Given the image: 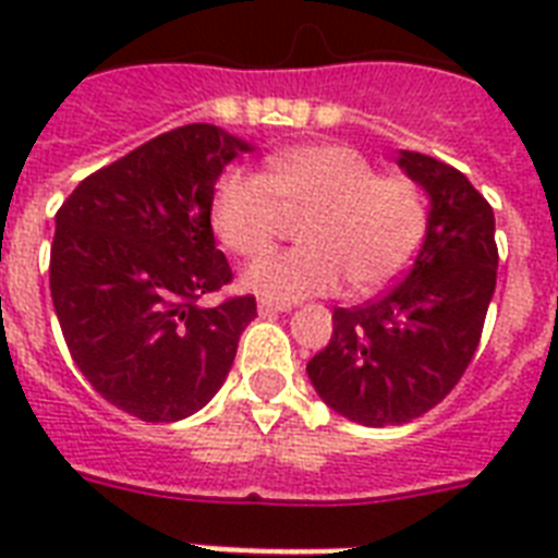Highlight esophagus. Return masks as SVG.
<instances>
[{"instance_id":"1","label":"esophagus","mask_w":558,"mask_h":558,"mask_svg":"<svg viewBox=\"0 0 558 558\" xmlns=\"http://www.w3.org/2000/svg\"><path fill=\"white\" fill-rule=\"evenodd\" d=\"M292 306L283 304V301H271V298H260L257 301V313L260 315H278V313H289Z\"/></svg>"}]
</instances>
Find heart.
<instances>
[{"label": "heart", "mask_w": 558, "mask_h": 558, "mask_svg": "<svg viewBox=\"0 0 558 558\" xmlns=\"http://www.w3.org/2000/svg\"><path fill=\"white\" fill-rule=\"evenodd\" d=\"M287 214H306L289 248L252 263L243 283L263 298L327 295L350 280L359 295L379 292L408 269L425 234V205L414 182L376 177L348 144H306L271 156L266 177L228 170L210 202V226L226 248L257 257Z\"/></svg>", "instance_id": "b5f03b06"}]
</instances>
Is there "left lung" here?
Wrapping results in <instances>:
<instances>
[{
    "label": "left lung",
    "instance_id": "8db88e82",
    "mask_svg": "<svg viewBox=\"0 0 558 558\" xmlns=\"http://www.w3.org/2000/svg\"><path fill=\"white\" fill-rule=\"evenodd\" d=\"M399 170L428 196L414 266L381 298L332 313L330 344L306 373L353 423H411L432 411L475 356L495 292V214L460 170L399 150Z\"/></svg>",
    "mask_w": 558,
    "mask_h": 558
}]
</instances>
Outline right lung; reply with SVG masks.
<instances>
[{"label": "right lung", "mask_w": 558, "mask_h": 558, "mask_svg": "<svg viewBox=\"0 0 558 558\" xmlns=\"http://www.w3.org/2000/svg\"><path fill=\"white\" fill-rule=\"evenodd\" d=\"M254 147L214 124L156 135L92 173L57 210L51 301L74 365L144 423H177L214 399L252 295L199 306L231 280L210 202L228 161Z\"/></svg>", "instance_id": "add662e5"}]
</instances>
